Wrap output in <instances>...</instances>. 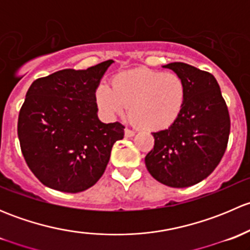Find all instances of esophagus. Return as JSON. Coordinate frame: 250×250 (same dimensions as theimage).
Segmentation results:
<instances>
[{"label": "esophagus", "instance_id": "34e87169", "mask_svg": "<svg viewBox=\"0 0 250 250\" xmlns=\"http://www.w3.org/2000/svg\"><path fill=\"white\" fill-rule=\"evenodd\" d=\"M125 137H127V138H132V137H134V135H135V132L133 129H130V128H125Z\"/></svg>", "mask_w": 250, "mask_h": 250}]
</instances>
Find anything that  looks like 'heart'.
<instances>
[{"label":"heart","mask_w":250,"mask_h":250,"mask_svg":"<svg viewBox=\"0 0 250 250\" xmlns=\"http://www.w3.org/2000/svg\"><path fill=\"white\" fill-rule=\"evenodd\" d=\"M95 99L105 115L130 116L143 128H168L183 111L186 100L185 83L179 75L148 69L123 71L112 78V87L98 85Z\"/></svg>","instance_id":"obj_1"}]
</instances>
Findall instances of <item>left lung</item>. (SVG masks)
<instances>
[{"instance_id": "1", "label": "left lung", "mask_w": 250, "mask_h": 250, "mask_svg": "<svg viewBox=\"0 0 250 250\" xmlns=\"http://www.w3.org/2000/svg\"><path fill=\"white\" fill-rule=\"evenodd\" d=\"M185 83L186 100L169 128L152 133L145 157L148 173L170 188H188L210 175L223 158L230 135V115L215 77L185 62H170Z\"/></svg>"}]
</instances>
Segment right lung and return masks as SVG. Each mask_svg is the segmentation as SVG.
I'll return each mask as SVG.
<instances>
[{
  "label": "right lung",
  "mask_w": 250,
  "mask_h": 250,
  "mask_svg": "<svg viewBox=\"0 0 250 250\" xmlns=\"http://www.w3.org/2000/svg\"><path fill=\"white\" fill-rule=\"evenodd\" d=\"M113 60L87 70L65 69L30 85L18 118V138L30 170L43 185L76 193L104 174L125 125L98 118L95 90Z\"/></svg>",
  "instance_id": "right-lung-1"
}]
</instances>
